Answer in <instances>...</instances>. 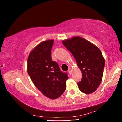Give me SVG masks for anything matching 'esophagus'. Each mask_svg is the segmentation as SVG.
Masks as SVG:
<instances>
[{"label": "esophagus", "mask_w": 122, "mask_h": 122, "mask_svg": "<svg viewBox=\"0 0 122 122\" xmlns=\"http://www.w3.org/2000/svg\"><path fill=\"white\" fill-rule=\"evenodd\" d=\"M68 73L70 74V75H71V69L69 68L68 71Z\"/></svg>", "instance_id": "obj_1"}]
</instances>
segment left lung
I'll return each instance as SVG.
<instances>
[{
  "instance_id": "1",
  "label": "left lung",
  "mask_w": 122,
  "mask_h": 122,
  "mask_svg": "<svg viewBox=\"0 0 122 122\" xmlns=\"http://www.w3.org/2000/svg\"><path fill=\"white\" fill-rule=\"evenodd\" d=\"M62 42L73 54L82 71V80L77 83L80 90L84 94L94 92L102 81L105 65L100 49L80 36H74Z\"/></svg>"
}]
</instances>
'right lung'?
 I'll use <instances>...</instances> for the list:
<instances>
[{
    "label": "right lung",
    "instance_id": "add662e5",
    "mask_svg": "<svg viewBox=\"0 0 122 122\" xmlns=\"http://www.w3.org/2000/svg\"><path fill=\"white\" fill-rule=\"evenodd\" d=\"M54 40L42 41L30 51L27 59V72L36 87L51 100L59 97L66 90L67 73H62L51 59Z\"/></svg>",
    "mask_w": 122,
    "mask_h": 122
}]
</instances>
